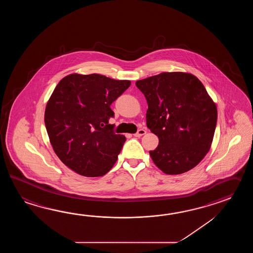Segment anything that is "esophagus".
I'll list each match as a JSON object with an SVG mask.
<instances>
[{
    "label": "esophagus",
    "mask_w": 253,
    "mask_h": 253,
    "mask_svg": "<svg viewBox=\"0 0 253 253\" xmlns=\"http://www.w3.org/2000/svg\"><path fill=\"white\" fill-rule=\"evenodd\" d=\"M145 134H146V131H145V129H139L134 135L136 136V137H140V136H142V135H144Z\"/></svg>",
    "instance_id": "1"
}]
</instances>
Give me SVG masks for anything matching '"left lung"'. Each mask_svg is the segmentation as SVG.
Segmentation results:
<instances>
[{
  "mask_svg": "<svg viewBox=\"0 0 253 253\" xmlns=\"http://www.w3.org/2000/svg\"><path fill=\"white\" fill-rule=\"evenodd\" d=\"M145 95L146 125L159 138L152 160L167 174L196 167L209 152L217 122V107L197 77L163 72L135 82Z\"/></svg>",
  "mask_w": 253,
  "mask_h": 253,
  "instance_id": "left-lung-1",
  "label": "left lung"
}]
</instances>
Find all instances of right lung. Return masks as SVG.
<instances>
[{
  "instance_id": "obj_1",
  "label": "right lung",
  "mask_w": 253,
  "mask_h": 253,
  "mask_svg": "<svg viewBox=\"0 0 253 253\" xmlns=\"http://www.w3.org/2000/svg\"><path fill=\"white\" fill-rule=\"evenodd\" d=\"M130 81L100 74L66 76L46 105L44 122L60 161L86 177L103 176L114 167L126 137L116 134L110 105L128 88Z\"/></svg>"
}]
</instances>
